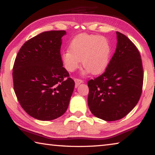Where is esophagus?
Wrapping results in <instances>:
<instances>
[{
	"mask_svg": "<svg viewBox=\"0 0 155 155\" xmlns=\"http://www.w3.org/2000/svg\"><path fill=\"white\" fill-rule=\"evenodd\" d=\"M74 80L75 81V87H77L81 83H83V81L78 79V78H74Z\"/></svg>",
	"mask_w": 155,
	"mask_h": 155,
	"instance_id": "esophagus-1",
	"label": "esophagus"
}]
</instances>
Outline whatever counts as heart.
I'll list each match as a JSON object with an SVG mask.
<instances>
[{
	"label": "heart",
	"mask_w": 155,
	"mask_h": 155,
	"mask_svg": "<svg viewBox=\"0 0 155 155\" xmlns=\"http://www.w3.org/2000/svg\"><path fill=\"white\" fill-rule=\"evenodd\" d=\"M111 55L109 41L103 36L80 34L70 44L69 50L62 54V62L65 69L74 72L79 67L81 60L85 68V72L101 74L106 70Z\"/></svg>",
	"instance_id": "1"
}]
</instances>
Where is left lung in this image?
Masks as SVG:
<instances>
[{
	"label": "left lung",
	"mask_w": 155,
	"mask_h": 155,
	"mask_svg": "<svg viewBox=\"0 0 155 155\" xmlns=\"http://www.w3.org/2000/svg\"><path fill=\"white\" fill-rule=\"evenodd\" d=\"M117 34L115 52L103 74L88 81V106L105 121L122 119L137 104L143 86L140 52L127 36Z\"/></svg>",
	"instance_id": "obj_1"
}]
</instances>
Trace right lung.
Wrapping results in <instances>:
<instances>
[{
  "instance_id": "obj_1",
  "label": "right lung",
  "mask_w": 155,
  "mask_h": 155,
  "mask_svg": "<svg viewBox=\"0 0 155 155\" xmlns=\"http://www.w3.org/2000/svg\"><path fill=\"white\" fill-rule=\"evenodd\" d=\"M65 31L43 32L24 44L15 58L13 81L22 109L37 120L47 121L64 114L74 81L63 67L60 49Z\"/></svg>"
}]
</instances>
